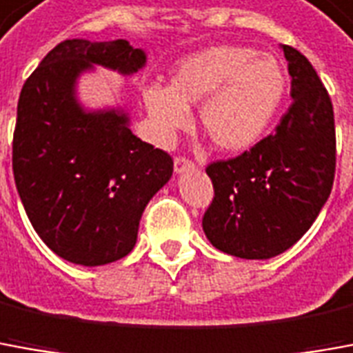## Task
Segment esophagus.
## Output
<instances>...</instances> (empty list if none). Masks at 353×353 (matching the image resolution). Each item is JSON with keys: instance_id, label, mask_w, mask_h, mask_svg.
I'll use <instances>...</instances> for the list:
<instances>
[{"instance_id": "esophagus-1", "label": "esophagus", "mask_w": 353, "mask_h": 353, "mask_svg": "<svg viewBox=\"0 0 353 353\" xmlns=\"http://www.w3.org/2000/svg\"><path fill=\"white\" fill-rule=\"evenodd\" d=\"M194 169V163L190 159H186V157H176L174 159V172L176 174H181L184 171H192Z\"/></svg>"}]
</instances>
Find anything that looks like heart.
<instances>
[{"label":"heart","instance_id":"1","mask_svg":"<svg viewBox=\"0 0 353 353\" xmlns=\"http://www.w3.org/2000/svg\"><path fill=\"white\" fill-rule=\"evenodd\" d=\"M288 90L281 61L250 46L221 43L192 53L171 70L169 88L142 92L155 140L163 145L192 123V107L213 145L227 153L254 148L271 128Z\"/></svg>","mask_w":353,"mask_h":353}]
</instances>
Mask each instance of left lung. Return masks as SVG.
I'll use <instances>...</instances> for the list:
<instances>
[{
	"instance_id": "1",
	"label": "left lung",
	"mask_w": 353,
	"mask_h": 353,
	"mask_svg": "<svg viewBox=\"0 0 353 353\" xmlns=\"http://www.w3.org/2000/svg\"><path fill=\"white\" fill-rule=\"evenodd\" d=\"M292 77V105L273 134L228 161L211 163L215 198L203 215L213 246L242 259L292 248L327 203L336 167L329 92L298 50L281 46Z\"/></svg>"
}]
</instances>
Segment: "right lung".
Segmentation results:
<instances>
[{
    "label": "right lung",
    "mask_w": 353,
    "mask_h": 353,
    "mask_svg": "<svg viewBox=\"0 0 353 353\" xmlns=\"http://www.w3.org/2000/svg\"><path fill=\"white\" fill-rule=\"evenodd\" d=\"M145 61L126 40H65L21 90L14 184L38 236L70 263L130 254L148 201L171 179V155L132 134L126 109H86L77 98L79 79L96 65L130 77Z\"/></svg>",
    "instance_id": "add662e5"
}]
</instances>
